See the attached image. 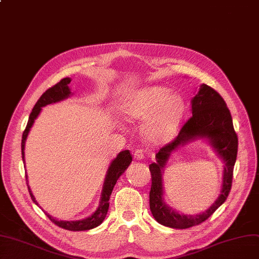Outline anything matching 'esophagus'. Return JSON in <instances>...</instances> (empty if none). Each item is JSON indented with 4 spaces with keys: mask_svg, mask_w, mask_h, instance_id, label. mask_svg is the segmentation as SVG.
Returning <instances> with one entry per match:
<instances>
[{
    "mask_svg": "<svg viewBox=\"0 0 259 259\" xmlns=\"http://www.w3.org/2000/svg\"><path fill=\"white\" fill-rule=\"evenodd\" d=\"M145 156H146V151L144 149L139 148V149H136L135 151H134V157H135L136 159H142V158H145Z\"/></svg>",
    "mask_w": 259,
    "mask_h": 259,
    "instance_id": "obj_1",
    "label": "esophagus"
}]
</instances>
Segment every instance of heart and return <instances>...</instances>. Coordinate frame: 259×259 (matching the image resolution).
<instances>
[{
  "instance_id": "obj_1",
  "label": "heart",
  "mask_w": 259,
  "mask_h": 259,
  "mask_svg": "<svg viewBox=\"0 0 259 259\" xmlns=\"http://www.w3.org/2000/svg\"><path fill=\"white\" fill-rule=\"evenodd\" d=\"M122 113L128 120L145 119L144 131L151 141L171 139L183 118L184 102L164 87H153L131 94L124 101Z\"/></svg>"
}]
</instances>
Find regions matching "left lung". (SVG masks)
Instances as JSON below:
<instances>
[{
	"instance_id": "8db88e82",
	"label": "left lung",
	"mask_w": 259,
	"mask_h": 259,
	"mask_svg": "<svg viewBox=\"0 0 259 259\" xmlns=\"http://www.w3.org/2000/svg\"><path fill=\"white\" fill-rule=\"evenodd\" d=\"M192 117L183 124L178 136L159 149L155 155L156 163L149 166L152 180L150 191L151 212L159 224L178 229L201 224L225 202L233 184L234 166L238 153V136L234 128L233 118L225 101L214 89L207 84L201 85L199 92L192 100ZM196 137L210 139L212 145L225 159L222 194L218 200L201 215L181 216L168 208L162 200L161 169L172 150Z\"/></svg>"
}]
</instances>
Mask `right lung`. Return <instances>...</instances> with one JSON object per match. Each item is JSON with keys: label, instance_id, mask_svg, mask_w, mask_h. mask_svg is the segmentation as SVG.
<instances>
[{"label": "right lung", "instance_id": "add662e5", "mask_svg": "<svg viewBox=\"0 0 259 259\" xmlns=\"http://www.w3.org/2000/svg\"><path fill=\"white\" fill-rule=\"evenodd\" d=\"M70 82L69 78H63L58 83H56L55 85H52L51 88H49L46 92H44L42 95L39 97V100L35 104L34 108L32 109V112L29 117V121L28 124H26V127L22 134V140H21V154H22V159L24 162V145H25V139L26 136H28L29 131L31 128V126L33 125L34 120L36 119V117L38 115V113L41 110V107L52 104V103H57L59 101H62L66 99V97L69 96L70 91L68 84ZM133 157L132 154L128 150L122 151V152L119 153V155L117 156L114 160H112V163L108 169V172H107V177L105 180V184H104V189H103V194H102V199H101V204L99 209H97L93 214L84 220L81 221H58L56 219H53L51 215L47 214V217L49 218V220L55 223V224L61 228H64L67 230H73V231H81V230H89L92 229L96 226H99L102 224V222L104 221V219L107 215V211H108L109 208V198L110 195L112 193L113 186L117 183V180L119 179V177L125 171V169L130 166V164L132 163ZM25 180L28 181V176H25ZM29 189V193L32 200L37 204L36 200H35L34 196L30 190V187L28 185Z\"/></svg>", "mask_w": 259, "mask_h": 259}]
</instances>
